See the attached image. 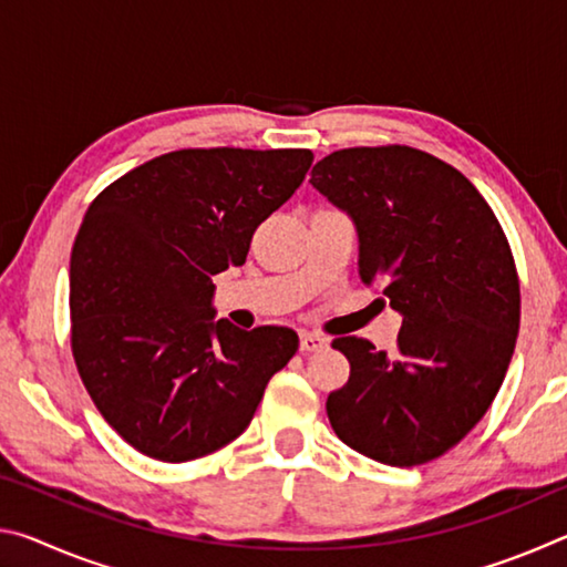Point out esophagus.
<instances>
[{
	"label": "esophagus",
	"instance_id": "1",
	"mask_svg": "<svg viewBox=\"0 0 567 567\" xmlns=\"http://www.w3.org/2000/svg\"><path fill=\"white\" fill-rule=\"evenodd\" d=\"M328 348V340L320 338L315 332H300V350L302 352H320Z\"/></svg>",
	"mask_w": 567,
	"mask_h": 567
}]
</instances>
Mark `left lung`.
<instances>
[{"instance_id": "obj_1", "label": "left lung", "mask_w": 567, "mask_h": 567, "mask_svg": "<svg viewBox=\"0 0 567 567\" xmlns=\"http://www.w3.org/2000/svg\"><path fill=\"white\" fill-rule=\"evenodd\" d=\"M310 185L354 219L360 280L402 315L390 354L332 340L350 380L330 392V425L378 463H430L483 420L511 364L520 280L507 237L463 172L408 145L332 152Z\"/></svg>"}]
</instances>
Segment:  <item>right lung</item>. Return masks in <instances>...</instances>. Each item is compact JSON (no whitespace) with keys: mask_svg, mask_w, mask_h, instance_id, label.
Segmentation results:
<instances>
[{"mask_svg":"<svg viewBox=\"0 0 567 567\" xmlns=\"http://www.w3.org/2000/svg\"><path fill=\"white\" fill-rule=\"evenodd\" d=\"M310 150H177L104 187L70 260L76 372L124 443L162 463L243 433L295 330L213 322V275L302 185Z\"/></svg>","mask_w":567,"mask_h":567,"instance_id":"right-lung-1","label":"right lung"}]
</instances>
